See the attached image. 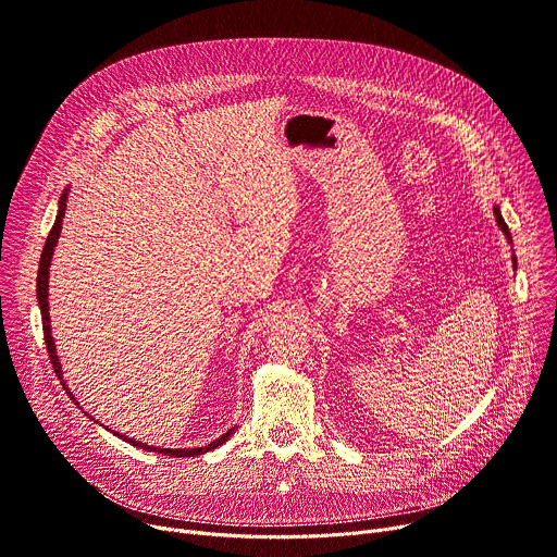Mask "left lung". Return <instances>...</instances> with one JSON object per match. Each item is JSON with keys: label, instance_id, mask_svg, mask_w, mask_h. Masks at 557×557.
Instances as JSON below:
<instances>
[{"label": "left lung", "instance_id": "1", "mask_svg": "<svg viewBox=\"0 0 557 557\" xmlns=\"http://www.w3.org/2000/svg\"><path fill=\"white\" fill-rule=\"evenodd\" d=\"M494 216H496V223H499V227L508 234V239H510V232H508V225H506V221L502 219V212H499V208H494Z\"/></svg>", "mask_w": 557, "mask_h": 557}]
</instances>
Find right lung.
I'll return each mask as SVG.
<instances>
[{"label": "right lung", "instance_id": "1", "mask_svg": "<svg viewBox=\"0 0 557 557\" xmlns=\"http://www.w3.org/2000/svg\"><path fill=\"white\" fill-rule=\"evenodd\" d=\"M65 208H67V194H63L61 198V208H58V216H55V223L49 232L47 237V244H45V250H42V257H40V269H38V302H40V313H42V332H45V343H47V352H49V359H51V366H53V372L58 374V379H61V384L65 391H70L63 382V370H61V363H58V355H55V345H53V338H51V330H49V302H47V296H49V263H51V255H53V248L58 244V237H61V227H63V216H65ZM72 397V393H70ZM74 399V397H72ZM234 429H230L227 433H223L219 441L210 443L208 447H198V449H158V447H146L141 443H135L133 437H126V435H120L124 437L126 443H133L135 447H144V449H151V451H158V454H164V456H198V454H205V451H212L216 449L219 445H223L227 437L232 435Z\"/></svg>", "mask_w": 557, "mask_h": 557}]
</instances>
